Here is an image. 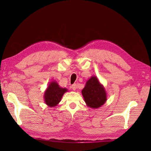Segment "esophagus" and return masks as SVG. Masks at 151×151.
<instances>
[{
  "mask_svg": "<svg viewBox=\"0 0 151 151\" xmlns=\"http://www.w3.org/2000/svg\"><path fill=\"white\" fill-rule=\"evenodd\" d=\"M76 84H73L72 86H71V88H72V89H73V90H76Z\"/></svg>",
  "mask_w": 151,
  "mask_h": 151,
  "instance_id": "34e87169",
  "label": "esophagus"
}]
</instances>
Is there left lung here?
I'll list each match as a JSON object with an SVG mask.
<instances>
[{
	"instance_id": "obj_1",
	"label": "left lung",
	"mask_w": 151,
	"mask_h": 151,
	"mask_svg": "<svg viewBox=\"0 0 151 151\" xmlns=\"http://www.w3.org/2000/svg\"><path fill=\"white\" fill-rule=\"evenodd\" d=\"M82 94L86 105L93 109L100 108L107 101V94L104 86L101 84L96 76H92L86 82Z\"/></svg>"
}]
</instances>
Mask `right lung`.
<instances>
[{"label": "right lung", "instance_id": "right-lung-1", "mask_svg": "<svg viewBox=\"0 0 151 151\" xmlns=\"http://www.w3.org/2000/svg\"><path fill=\"white\" fill-rule=\"evenodd\" d=\"M67 91H68V89L60 87L55 81L50 82L44 93L45 102L49 107L56 106Z\"/></svg>", "mask_w": 151, "mask_h": 151}]
</instances>
